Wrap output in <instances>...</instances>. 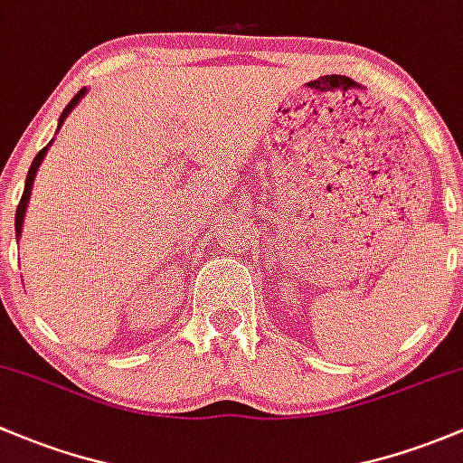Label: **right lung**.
<instances>
[{
    "label": "right lung",
    "instance_id": "right-lung-1",
    "mask_svg": "<svg viewBox=\"0 0 463 463\" xmlns=\"http://www.w3.org/2000/svg\"><path fill=\"white\" fill-rule=\"evenodd\" d=\"M84 93H87V89H82V90H78V93H75V98L71 99L69 104H66V109L64 111H61V116H60V122H57V131H60V127L64 125V120H66V116H69L71 111H73L75 109V104L80 102V99L84 98ZM53 145V142H49V145L44 146V149L40 151V154L35 156V160H33V165H31V169H28V175H26V184H24V194H22V200H19V204H17V213H15V233L17 236H22V225H24V216H26V207H28V200H31V192H33V183H35V175H37V169H40V165H42V160H44V156H46V151H49V146Z\"/></svg>",
    "mask_w": 463,
    "mask_h": 463
}]
</instances>
